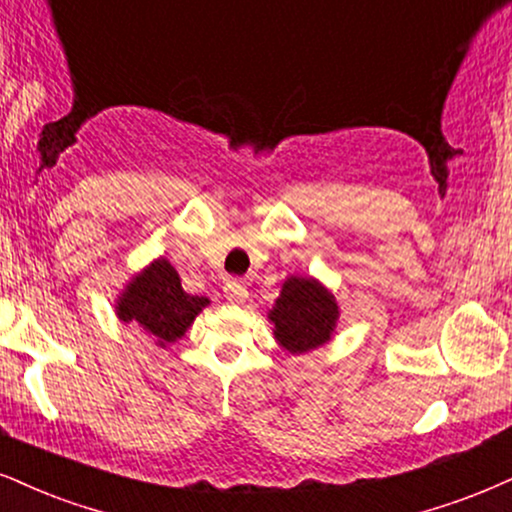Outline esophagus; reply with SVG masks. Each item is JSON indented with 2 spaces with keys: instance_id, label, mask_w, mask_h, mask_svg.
I'll return each instance as SVG.
<instances>
[{
  "instance_id": "esophagus-1",
  "label": "esophagus",
  "mask_w": 512,
  "mask_h": 512,
  "mask_svg": "<svg viewBox=\"0 0 512 512\" xmlns=\"http://www.w3.org/2000/svg\"><path fill=\"white\" fill-rule=\"evenodd\" d=\"M223 292H225V299L230 301V304H244L246 296H249V292H246V287L242 285V282H237V280L227 282V285L223 287Z\"/></svg>"
}]
</instances>
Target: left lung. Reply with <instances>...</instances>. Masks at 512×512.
Instances as JSON below:
<instances>
[{
    "instance_id": "left-lung-1",
    "label": "left lung",
    "mask_w": 512,
    "mask_h": 512,
    "mask_svg": "<svg viewBox=\"0 0 512 512\" xmlns=\"http://www.w3.org/2000/svg\"><path fill=\"white\" fill-rule=\"evenodd\" d=\"M277 344L289 353H308L332 339L339 320L334 294L313 277H287L268 311Z\"/></svg>"
}]
</instances>
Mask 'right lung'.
<instances>
[{"mask_svg":"<svg viewBox=\"0 0 512 512\" xmlns=\"http://www.w3.org/2000/svg\"><path fill=\"white\" fill-rule=\"evenodd\" d=\"M206 306V296L187 294L178 270L166 258H156L125 285L116 301V315L123 323L140 327L156 346L166 349L192 327Z\"/></svg>","mask_w":512,"mask_h":512,"instance_id":"add662e5","label":"right lung"}]
</instances>
